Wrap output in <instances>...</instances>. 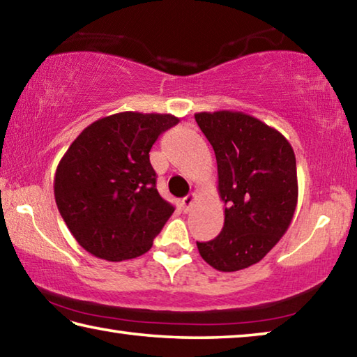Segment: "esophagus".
Here are the masks:
<instances>
[{
    "mask_svg": "<svg viewBox=\"0 0 357 357\" xmlns=\"http://www.w3.org/2000/svg\"><path fill=\"white\" fill-rule=\"evenodd\" d=\"M195 200H197V197L193 195V193H192V195H187V197L183 198V202H181V204H183L184 213H189V211L193 206V203H195Z\"/></svg>",
    "mask_w": 357,
    "mask_h": 357,
    "instance_id": "1",
    "label": "esophagus"
}]
</instances>
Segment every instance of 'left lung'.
I'll use <instances>...</instances> for the list:
<instances>
[{"label":"left lung","instance_id":"left-lung-1","mask_svg":"<svg viewBox=\"0 0 357 357\" xmlns=\"http://www.w3.org/2000/svg\"><path fill=\"white\" fill-rule=\"evenodd\" d=\"M195 121L215 153L217 190L225 203L220 234L197 247L214 269L234 273L261 261L293 220L294 151L279 130L244 112H202Z\"/></svg>","mask_w":357,"mask_h":357}]
</instances>
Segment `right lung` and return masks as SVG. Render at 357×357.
<instances>
[{
	"mask_svg": "<svg viewBox=\"0 0 357 357\" xmlns=\"http://www.w3.org/2000/svg\"><path fill=\"white\" fill-rule=\"evenodd\" d=\"M178 123L170 113H114L83 129L61 157L53 179L56 206L91 255L123 261L153 247L174 208L155 189L149 151Z\"/></svg>",
	"mask_w": 357,
	"mask_h": 357,
	"instance_id": "obj_1",
	"label": "right lung"
}]
</instances>
